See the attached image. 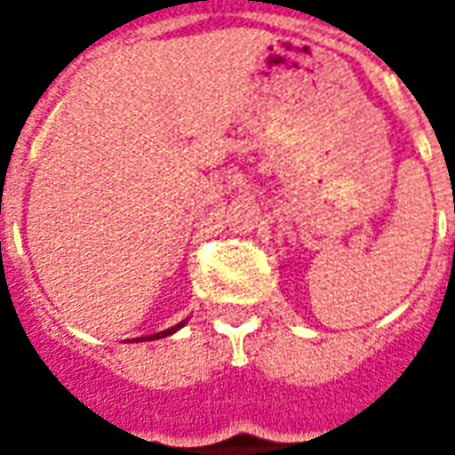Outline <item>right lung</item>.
<instances>
[{
	"instance_id": "obj_1",
	"label": "right lung",
	"mask_w": 455,
	"mask_h": 455,
	"mask_svg": "<svg viewBox=\"0 0 455 455\" xmlns=\"http://www.w3.org/2000/svg\"><path fill=\"white\" fill-rule=\"evenodd\" d=\"M187 321L189 319H184V321H180V323H177V326H172V329H167V331H160V333H153V336H143V338H136V340H158V338H165V336H170V333H175V331H180L184 326V323H187Z\"/></svg>"
}]
</instances>
